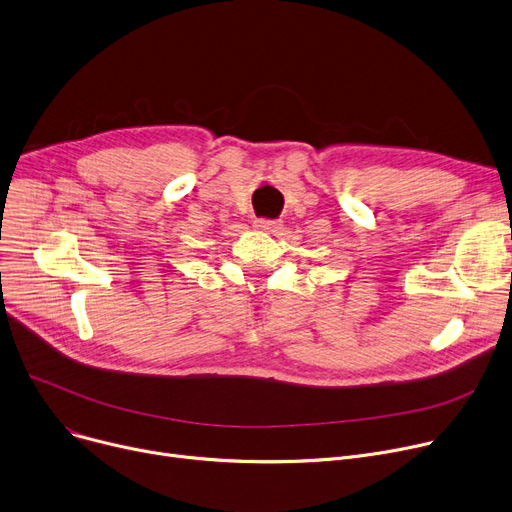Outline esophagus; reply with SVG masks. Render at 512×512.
I'll list each match as a JSON object with an SVG mask.
<instances>
[{
    "label": "esophagus",
    "instance_id": "1",
    "mask_svg": "<svg viewBox=\"0 0 512 512\" xmlns=\"http://www.w3.org/2000/svg\"><path fill=\"white\" fill-rule=\"evenodd\" d=\"M254 229L266 231V233H277L281 229V221H277V219H256Z\"/></svg>",
    "mask_w": 512,
    "mask_h": 512
}]
</instances>
